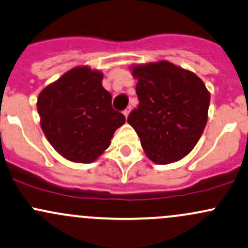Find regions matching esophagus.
I'll return each mask as SVG.
<instances>
[{
    "label": "esophagus",
    "mask_w": 248,
    "mask_h": 248,
    "mask_svg": "<svg viewBox=\"0 0 248 248\" xmlns=\"http://www.w3.org/2000/svg\"><path fill=\"white\" fill-rule=\"evenodd\" d=\"M129 111H131V107H127V108H126V109H124V115L127 117V116H128Z\"/></svg>",
    "instance_id": "obj_1"
}]
</instances>
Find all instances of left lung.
<instances>
[{
	"label": "left lung",
	"instance_id": "8db88e82",
	"mask_svg": "<svg viewBox=\"0 0 248 248\" xmlns=\"http://www.w3.org/2000/svg\"><path fill=\"white\" fill-rule=\"evenodd\" d=\"M139 104L127 121L147 157L165 165L186 157L202 135L210 95L192 72L169 62L133 67Z\"/></svg>",
	"mask_w": 248,
	"mask_h": 248
}]
</instances>
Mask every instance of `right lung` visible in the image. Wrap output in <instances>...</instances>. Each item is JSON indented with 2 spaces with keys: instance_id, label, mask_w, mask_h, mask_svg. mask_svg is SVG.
Instances as JSON below:
<instances>
[{
  "instance_id": "right-lung-1",
  "label": "right lung",
  "mask_w": 248,
  "mask_h": 248,
  "mask_svg": "<svg viewBox=\"0 0 248 248\" xmlns=\"http://www.w3.org/2000/svg\"><path fill=\"white\" fill-rule=\"evenodd\" d=\"M102 78L101 72L89 67H75L38 97L41 128L54 150L71 161L95 160L126 121L111 106Z\"/></svg>"
}]
</instances>
